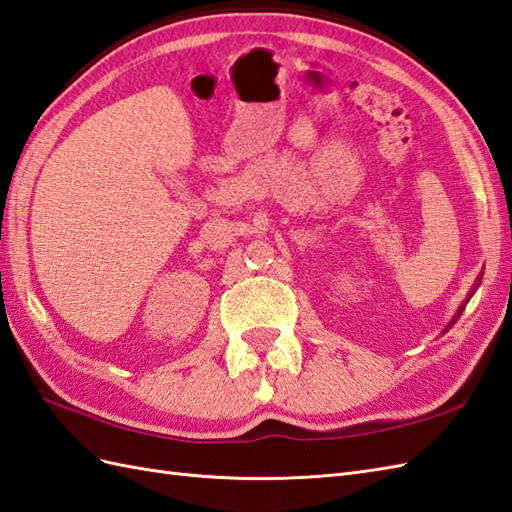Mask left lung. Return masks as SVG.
<instances>
[{
  "label": "left lung",
  "instance_id": "obj_1",
  "mask_svg": "<svg viewBox=\"0 0 512 512\" xmlns=\"http://www.w3.org/2000/svg\"><path fill=\"white\" fill-rule=\"evenodd\" d=\"M480 282H482V276H480V278H478V280H476V284H473V289H471V293H469V297H471V295H473V293H476V289H478V286H480ZM469 297H467V299H465V304H467V302H469ZM465 304H463V306H460V308H458V313H456V315H454V319H452V321H450V323H447V328H445V332H447V330H450V328H452V326H454V323H456V319H458V317H460V315H463V310H465Z\"/></svg>",
  "mask_w": 512,
  "mask_h": 512
}]
</instances>
